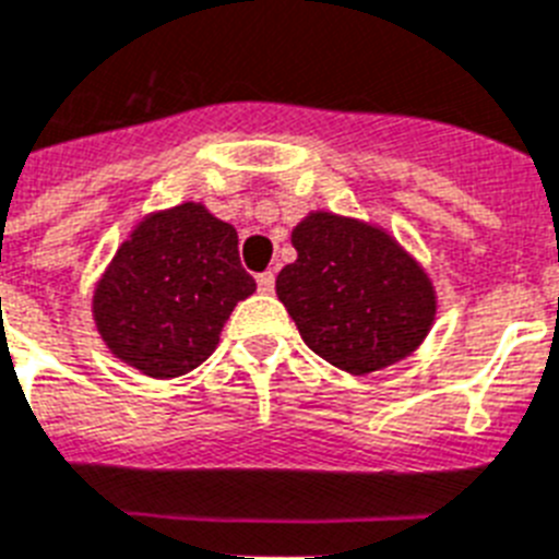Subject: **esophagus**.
Returning a JSON list of instances; mask_svg holds the SVG:
<instances>
[{
	"instance_id": "1",
	"label": "esophagus",
	"mask_w": 559,
	"mask_h": 559,
	"mask_svg": "<svg viewBox=\"0 0 559 559\" xmlns=\"http://www.w3.org/2000/svg\"><path fill=\"white\" fill-rule=\"evenodd\" d=\"M257 288H260V294H271V290H274V274L265 271V274L257 276Z\"/></svg>"
}]
</instances>
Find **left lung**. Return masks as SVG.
Masks as SVG:
<instances>
[{
    "label": "left lung",
    "instance_id": "obj_1",
    "mask_svg": "<svg viewBox=\"0 0 559 559\" xmlns=\"http://www.w3.org/2000/svg\"><path fill=\"white\" fill-rule=\"evenodd\" d=\"M290 242L297 260L276 276V297L313 354L348 373H371L426 340L435 288L385 230L317 211Z\"/></svg>",
    "mask_w": 559,
    "mask_h": 559
}]
</instances>
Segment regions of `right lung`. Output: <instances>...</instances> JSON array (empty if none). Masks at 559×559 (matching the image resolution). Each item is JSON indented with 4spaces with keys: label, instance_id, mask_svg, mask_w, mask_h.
Instances as JSON below:
<instances>
[{
    "label": "right lung",
    "instance_id": "1",
    "mask_svg": "<svg viewBox=\"0 0 559 559\" xmlns=\"http://www.w3.org/2000/svg\"><path fill=\"white\" fill-rule=\"evenodd\" d=\"M237 246V230L197 202L145 216L96 285L105 345L156 380L205 362L234 306L257 290Z\"/></svg>",
    "mask_w": 559,
    "mask_h": 559
}]
</instances>
